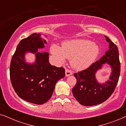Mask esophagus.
Wrapping results in <instances>:
<instances>
[{
    "label": "esophagus",
    "mask_w": 126,
    "mask_h": 126,
    "mask_svg": "<svg viewBox=\"0 0 126 126\" xmlns=\"http://www.w3.org/2000/svg\"><path fill=\"white\" fill-rule=\"evenodd\" d=\"M72 75V72L70 71V70L69 69L65 70V76H66V77H68L69 76H70Z\"/></svg>",
    "instance_id": "1"
}]
</instances>
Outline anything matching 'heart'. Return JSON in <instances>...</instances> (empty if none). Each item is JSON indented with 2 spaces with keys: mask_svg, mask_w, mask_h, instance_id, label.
Segmentation results:
<instances>
[{
  "mask_svg": "<svg viewBox=\"0 0 126 126\" xmlns=\"http://www.w3.org/2000/svg\"><path fill=\"white\" fill-rule=\"evenodd\" d=\"M52 54L60 63L70 60V65L74 69H85L95 61L100 52L99 46L86 39H76L63 43L62 47L54 44L51 46Z\"/></svg>",
  "mask_w": 126,
  "mask_h": 126,
  "instance_id": "heart-1",
  "label": "heart"
}]
</instances>
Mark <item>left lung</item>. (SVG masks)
Listing matches in <instances>:
<instances>
[{
	"instance_id": "left-lung-1",
	"label": "left lung",
	"mask_w": 126,
	"mask_h": 126,
	"mask_svg": "<svg viewBox=\"0 0 126 126\" xmlns=\"http://www.w3.org/2000/svg\"><path fill=\"white\" fill-rule=\"evenodd\" d=\"M109 49L99 60L92 63L89 68L74 73L77 83L72 89L74 97L80 104L92 106L104 102L112 94L118 84L120 72L118 47L106 36ZM107 63L112 68L109 80L104 84H100L95 79V73Z\"/></svg>"
}]
</instances>
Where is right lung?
Listing matches in <instances>:
<instances>
[{"label": "right lung", "instance_id": "obj_1", "mask_svg": "<svg viewBox=\"0 0 126 126\" xmlns=\"http://www.w3.org/2000/svg\"><path fill=\"white\" fill-rule=\"evenodd\" d=\"M46 44L40 34H32L22 39L12 57L10 67L12 85L19 97L38 105L50 99L57 82L65 75L64 68L49 63V53L38 51ZM28 52L36 54V61L32 64L25 61L24 55Z\"/></svg>", "mask_w": 126, "mask_h": 126}]
</instances>
